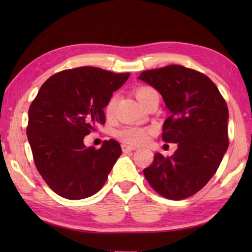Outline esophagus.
Returning <instances> with one entry per match:
<instances>
[{
  "instance_id": "esophagus-1",
  "label": "esophagus",
  "mask_w": 252,
  "mask_h": 252,
  "mask_svg": "<svg viewBox=\"0 0 252 252\" xmlns=\"http://www.w3.org/2000/svg\"><path fill=\"white\" fill-rule=\"evenodd\" d=\"M136 147H134V146H129V144H122V151L123 152H129V151H134V150H136Z\"/></svg>"
}]
</instances>
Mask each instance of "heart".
<instances>
[{
    "instance_id": "1",
    "label": "heart",
    "mask_w": 252,
    "mask_h": 252,
    "mask_svg": "<svg viewBox=\"0 0 252 252\" xmlns=\"http://www.w3.org/2000/svg\"><path fill=\"white\" fill-rule=\"evenodd\" d=\"M157 94V91L151 87H140L135 90V95L138 100L141 102L142 104L150 99L152 95ZM118 96L114 94L110 97L105 106V113L106 116H112L116 110ZM117 136L126 144H131V146H139V144L146 143L150 136V131L146 127L141 126H125L121 130L117 132Z\"/></svg>"
}]
</instances>
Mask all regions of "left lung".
<instances>
[{
    "label": "left lung",
    "instance_id": "1",
    "mask_svg": "<svg viewBox=\"0 0 252 252\" xmlns=\"http://www.w3.org/2000/svg\"><path fill=\"white\" fill-rule=\"evenodd\" d=\"M139 79L163 97L171 116L163 123L162 140L178 144L171 157L156 153L144 177L162 197L189 198L213 177L227 151V103L206 74L182 65L143 71Z\"/></svg>",
    "mask_w": 252,
    "mask_h": 252
}]
</instances>
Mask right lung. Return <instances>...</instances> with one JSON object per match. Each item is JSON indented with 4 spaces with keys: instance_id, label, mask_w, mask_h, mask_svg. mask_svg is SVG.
Returning <instances> with one entry per match:
<instances>
[{
    "instance_id": "right-lung-1",
    "label": "right lung",
    "mask_w": 252,
    "mask_h": 252,
    "mask_svg": "<svg viewBox=\"0 0 252 252\" xmlns=\"http://www.w3.org/2000/svg\"><path fill=\"white\" fill-rule=\"evenodd\" d=\"M130 73L81 66L55 73L40 88L29 109L28 140L37 171L61 197L95 194L108 179L121 147L109 140L87 148L85 135L104 125L103 109Z\"/></svg>"
}]
</instances>
